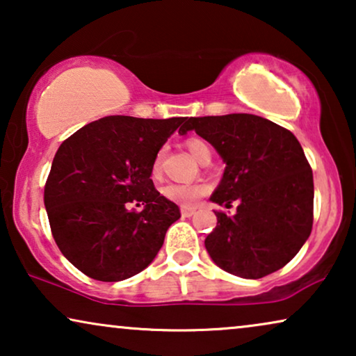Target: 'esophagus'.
I'll return each mask as SVG.
<instances>
[{
	"instance_id": "esophagus-1",
	"label": "esophagus",
	"mask_w": 356,
	"mask_h": 356,
	"mask_svg": "<svg viewBox=\"0 0 356 356\" xmlns=\"http://www.w3.org/2000/svg\"><path fill=\"white\" fill-rule=\"evenodd\" d=\"M194 213H196V209H188V207L181 209V216L183 217H191V216H194Z\"/></svg>"
}]
</instances>
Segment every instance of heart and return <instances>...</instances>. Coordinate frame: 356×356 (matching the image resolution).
Instances as JSON below:
<instances>
[{
	"mask_svg": "<svg viewBox=\"0 0 356 356\" xmlns=\"http://www.w3.org/2000/svg\"><path fill=\"white\" fill-rule=\"evenodd\" d=\"M186 147L193 154V157L197 159L199 162L211 159L212 155L209 144L199 138H189L186 140ZM162 150H159L152 160V165H150V173L155 178L160 177V173H162ZM207 193L209 186L206 183H168L162 188L163 197H167L168 201H173L175 204H179L183 207H194L199 199L206 196Z\"/></svg>",
	"mask_w": 356,
	"mask_h": 356,
	"instance_id": "obj_1",
	"label": "heart"
}]
</instances>
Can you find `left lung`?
I'll list each match as a JSON object with an SVG mask.
<instances>
[{
  "instance_id": "1",
  "label": "left lung",
  "mask_w": 356,
  "mask_h": 356,
  "mask_svg": "<svg viewBox=\"0 0 356 356\" xmlns=\"http://www.w3.org/2000/svg\"><path fill=\"white\" fill-rule=\"evenodd\" d=\"M227 163L212 202L217 227L206 238L213 262L228 274L261 279L293 259L313 228V170L293 133L250 113L186 118Z\"/></svg>"
}]
</instances>
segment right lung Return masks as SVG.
Returning a JSON list of instances; mask_svg holds the SVG:
<instances>
[{
  "label": "right lung",
  "mask_w": 356,
  "mask_h": 356,
  "mask_svg": "<svg viewBox=\"0 0 356 356\" xmlns=\"http://www.w3.org/2000/svg\"><path fill=\"white\" fill-rule=\"evenodd\" d=\"M183 121L105 116L60 145L43 199L58 248L82 274L120 282L157 256L181 213L155 189L150 165ZM133 202L143 211H129Z\"/></svg>",
  "instance_id": "obj_1"
}]
</instances>
